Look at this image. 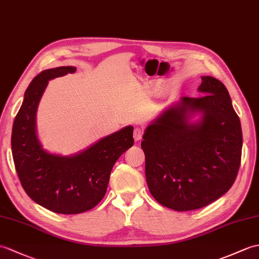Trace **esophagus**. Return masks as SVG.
Returning <instances> with one entry per match:
<instances>
[{
    "instance_id": "1",
    "label": "esophagus",
    "mask_w": 259,
    "mask_h": 259,
    "mask_svg": "<svg viewBox=\"0 0 259 259\" xmlns=\"http://www.w3.org/2000/svg\"><path fill=\"white\" fill-rule=\"evenodd\" d=\"M143 137V130L141 128H136L134 131V139L135 141H139Z\"/></svg>"
}]
</instances>
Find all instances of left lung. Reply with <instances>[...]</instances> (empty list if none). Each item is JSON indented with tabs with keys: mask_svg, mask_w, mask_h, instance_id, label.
Masks as SVG:
<instances>
[{
	"mask_svg": "<svg viewBox=\"0 0 259 259\" xmlns=\"http://www.w3.org/2000/svg\"><path fill=\"white\" fill-rule=\"evenodd\" d=\"M201 97H183L149 125L141 148L150 193L174 211L208 205L232 188L240 165L242 127L224 83L202 77ZM202 112L200 123L187 116Z\"/></svg>",
	"mask_w": 259,
	"mask_h": 259,
	"instance_id": "1",
	"label": "left lung"
}]
</instances>
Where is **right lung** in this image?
Masks as SVG:
<instances>
[{
    "instance_id": "right-lung-1",
    "label": "right lung",
    "mask_w": 259,
    "mask_h": 259,
    "mask_svg": "<svg viewBox=\"0 0 259 259\" xmlns=\"http://www.w3.org/2000/svg\"><path fill=\"white\" fill-rule=\"evenodd\" d=\"M63 66L41 71L29 83L12 129V154L24 191L34 202L59 214H79L104 198L113 165L134 146V127L105 137L74 157L44 151L36 137L35 116L48 80L73 74Z\"/></svg>"
}]
</instances>
